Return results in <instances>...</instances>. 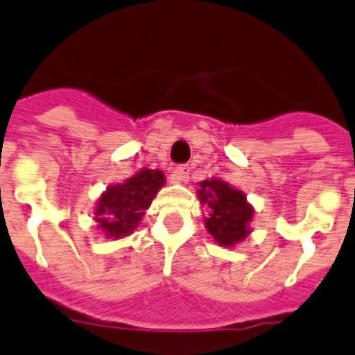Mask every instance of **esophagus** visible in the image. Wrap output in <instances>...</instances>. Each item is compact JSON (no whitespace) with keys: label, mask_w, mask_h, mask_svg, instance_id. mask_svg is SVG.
Segmentation results:
<instances>
[{"label":"esophagus","mask_w":355,"mask_h":355,"mask_svg":"<svg viewBox=\"0 0 355 355\" xmlns=\"http://www.w3.org/2000/svg\"><path fill=\"white\" fill-rule=\"evenodd\" d=\"M189 173H191V166H189V164H182V166L175 168V170L171 171V182H173V184L185 182L189 178Z\"/></svg>","instance_id":"obj_1"}]
</instances>
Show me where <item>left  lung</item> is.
<instances>
[{"label": "left lung", "instance_id": "left-lung-1", "mask_svg": "<svg viewBox=\"0 0 355 355\" xmlns=\"http://www.w3.org/2000/svg\"><path fill=\"white\" fill-rule=\"evenodd\" d=\"M200 185V200L208 207V217L205 220L208 233L224 247L243 240L250 231L248 223L254 214L245 194L220 178L205 180Z\"/></svg>", "mask_w": 355, "mask_h": 355}]
</instances>
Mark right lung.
<instances>
[{
    "mask_svg": "<svg viewBox=\"0 0 355 355\" xmlns=\"http://www.w3.org/2000/svg\"><path fill=\"white\" fill-rule=\"evenodd\" d=\"M162 185L164 175L159 170H141L124 184L112 185L98 200L96 223L107 236H128L140 224L145 210Z\"/></svg>",
    "mask_w": 355,
    "mask_h": 355,
    "instance_id": "right-lung-1",
    "label": "right lung"
}]
</instances>
